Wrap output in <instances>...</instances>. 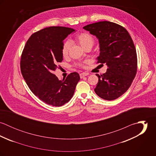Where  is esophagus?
I'll list each match as a JSON object with an SVG mask.
<instances>
[{"label":"esophagus","mask_w":156,"mask_h":156,"mask_svg":"<svg viewBox=\"0 0 156 156\" xmlns=\"http://www.w3.org/2000/svg\"><path fill=\"white\" fill-rule=\"evenodd\" d=\"M88 75H89V73H82L80 74V77L82 79V78H83L84 77L87 76Z\"/></svg>","instance_id":"1"}]
</instances>
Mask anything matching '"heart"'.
<instances>
[{
	"mask_svg": "<svg viewBox=\"0 0 156 156\" xmlns=\"http://www.w3.org/2000/svg\"><path fill=\"white\" fill-rule=\"evenodd\" d=\"M74 41L82 46L85 50L87 48H90L94 44V38L87 32H83L77 35L74 37ZM71 47V43L69 41H66L62 47V54L64 57H66L68 55L69 50ZM89 63V61H84L83 62L78 63L77 65L81 68H85V66Z\"/></svg>",
	"mask_w": 156,
	"mask_h": 156,
	"instance_id": "obj_1",
	"label": "heart"
}]
</instances>
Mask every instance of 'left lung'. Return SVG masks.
Segmentation results:
<instances>
[{
    "mask_svg": "<svg viewBox=\"0 0 156 156\" xmlns=\"http://www.w3.org/2000/svg\"><path fill=\"white\" fill-rule=\"evenodd\" d=\"M83 28L98 39L97 62L108 67L103 75L96 74L98 82L95 92L104 100L116 99L130 88L136 74L137 60L133 41L128 31L115 23L99 22Z\"/></svg>",
    "mask_w": 156,
    "mask_h": 156,
    "instance_id": "1",
    "label": "left lung"
}]
</instances>
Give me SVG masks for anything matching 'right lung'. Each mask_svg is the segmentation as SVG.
Listing matches in <instances>:
<instances>
[{"label":"right lung","instance_id":"1","mask_svg":"<svg viewBox=\"0 0 156 156\" xmlns=\"http://www.w3.org/2000/svg\"><path fill=\"white\" fill-rule=\"evenodd\" d=\"M75 30L66 27H45L33 34L23 50L20 69L31 91L53 106L68 103L74 93L79 74L73 72L61 80L53 74L63 60V41Z\"/></svg>","mask_w":156,"mask_h":156}]
</instances>
